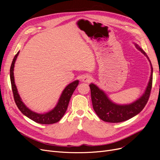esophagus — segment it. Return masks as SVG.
I'll return each mask as SVG.
<instances>
[{
  "label": "esophagus",
  "mask_w": 160,
  "mask_h": 160,
  "mask_svg": "<svg viewBox=\"0 0 160 160\" xmlns=\"http://www.w3.org/2000/svg\"><path fill=\"white\" fill-rule=\"evenodd\" d=\"M92 79V77L91 75H84L83 77V81L84 82H89L91 81Z\"/></svg>",
  "instance_id": "obj_1"
}]
</instances>
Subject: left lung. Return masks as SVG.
I'll return each instance as SVG.
<instances>
[{
	"label": "left lung",
	"mask_w": 160,
	"mask_h": 160,
	"mask_svg": "<svg viewBox=\"0 0 160 160\" xmlns=\"http://www.w3.org/2000/svg\"><path fill=\"white\" fill-rule=\"evenodd\" d=\"M136 47L149 59L146 53L138 45ZM152 80L153 68L152 66L151 77L144 94L133 103L124 105H117L111 102L102 90L99 89L93 83L90 84L92 104L96 114L101 120L109 123L122 122L134 117L141 112L148 103L152 90Z\"/></svg>",
	"instance_id": "obj_1"
}]
</instances>
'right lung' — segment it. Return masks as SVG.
<instances>
[{
    "mask_svg": "<svg viewBox=\"0 0 160 160\" xmlns=\"http://www.w3.org/2000/svg\"><path fill=\"white\" fill-rule=\"evenodd\" d=\"M18 53L19 52H18L15 55V56H14L10 69V77L12 90L13 93L14 99V101H15V103L17 106V108L24 115H26L27 118L32 119L34 122H35L38 123L48 125L58 122L65 113L67 109V107H68L71 97L72 95V93H73V92L75 90L77 85H78L79 81H75L66 87L65 89L62 91L57 106L52 111L45 114H38L35 112H33V111L27 108L25 105L23 103V102L21 101L20 96H19L18 93L16 85L14 84L13 71L14 63H15V61L17 59Z\"/></svg>",
    "mask_w": 160,
    "mask_h": 160,
    "instance_id": "1",
    "label": "right lung"
}]
</instances>
